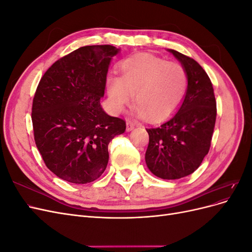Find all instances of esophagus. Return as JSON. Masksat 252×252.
I'll use <instances>...</instances> for the list:
<instances>
[{
	"mask_svg": "<svg viewBox=\"0 0 252 252\" xmlns=\"http://www.w3.org/2000/svg\"><path fill=\"white\" fill-rule=\"evenodd\" d=\"M134 123H132V122H130V121H128L127 123H126V130L127 131H131L132 129L134 128Z\"/></svg>",
	"mask_w": 252,
	"mask_h": 252,
	"instance_id": "34e87169",
	"label": "esophagus"
}]
</instances>
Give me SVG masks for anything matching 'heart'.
<instances>
[{"label": "heart", "instance_id": "heart-1", "mask_svg": "<svg viewBox=\"0 0 252 252\" xmlns=\"http://www.w3.org/2000/svg\"><path fill=\"white\" fill-rule=\"evenodd\" d=\"M188 78L179 63L150 55L126 60L120 78H110L107 90L113 109L121 112L130 103L136 113L149 122L163 120L175 110L185 95Z\"/></svg>", "mask_w": 252, "mask_h": 252}]
</instances>
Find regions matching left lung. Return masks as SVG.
<instances>
[{
  "mask_svg": "<svg viewBox=\"0 0 252 252\" xmlns=\"http://www.w3.org/2000/svg\"><path fill=\"white\" fill-rule=\"evenodd\" d=\"M185 68L188 86L179 111L155 128H147L149 144L145 155L149 170L158 178L177 180L193 173L211 145L217 119V102L208 74L183 53L169 49Z\"/></svg>",
  "mask_w": 252,
  "mask_h": 252,
  "instance_id": "1",
  "label": "left lung"
}]
</instances>
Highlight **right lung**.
<instances>
[{"instance_id": "1", "label": "right lung", "mask_w": 252, "mask_h": 252, "mask_svg": "<svg viewBox=\"0 0 252 252\" xmlns=\"http://www.w3.org/2000/svg\"><path fill=\"white\" fill-rule=\"evenodd\" d=\"M111 45H91L53 63L35 90L32 120L37 149L47 168L74 184L98 179L108 164V144L126 129L123 119L101 107Z\"/></svg>"}]
</instances>
